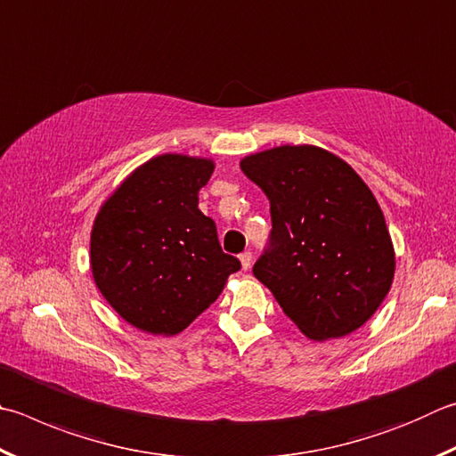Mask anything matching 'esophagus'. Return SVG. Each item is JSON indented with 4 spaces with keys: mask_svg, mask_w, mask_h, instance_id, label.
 I'll list each match as a JSON object with an SVG mask.
<instances>
[{
    "mask_svg": "<svg viewBox=\"0 0 456 456\" xmlns=\"http://www.w3.org/2000/svg\"><path fill=\"white\" fill-rule=\"evenodd\" d=\"M239 261H241V267H243V271L249 269V267H251V261H253V255H251V251H245V253L239 255Z\"/></svg>",
    "mask_w": 456,
    "mask_h": 456,
    "instance_id": "1",
    "label": "esophagus"
}]
</instances>
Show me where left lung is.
<instances>
[{"mask_svg":"<svg viewBox=\"0 0 456 456\" xmlns=\"http://www.w3.org/2000/svg\"><path fill=\"white\" fill-rule=\"evenodd\" d=\"M271 203L269 245L253 275L313 341L353 333L388 293L395 251L383 211L351 165L313 145L245 157Z\"/></svg>","mask_w":456,"mask_h":456,"instance_id":"left-lung-1","label":"left lung"}]
</instances>
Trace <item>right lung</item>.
<instances>
[{
  "label": "right lung",
  "instance_id": "add662e5",
  "mask_svg": "<svg viewBox=\"0 0 456 456\" xmlns=\"http://www.w3.org/2000/svg\"><path fill=\"white\" fill-rule=\"evenodd\" d=\"M211 159L165 153L123 181L97 213L91 271L105 301L129 325L177 335L221 295L237 256L200 211Z\"/></svg>",
  "mask_w": 456,
  "mask_h": 456
}]
</instances>
